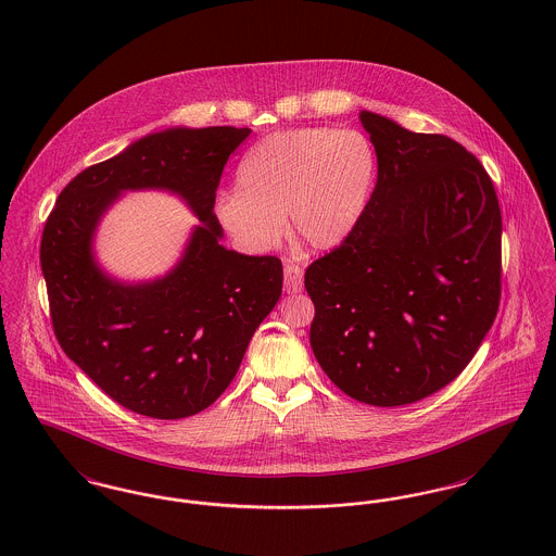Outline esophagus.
<instances>
[{
	"label": "esophagus",
	"mask_w": 556,
	"mask_h": 556,
	"mask_svg": "<svg viewBox=\"0 0 556 556\" xmlns=\"http://www.w3.org/2000/svg\"><path fill=\"white\" fill-rule=\"evenodd\" d=\"M286 291L288 293H298V291H302V286H304V270H302V266L293 265V263H288L286 265Z\"/></svg>",
	"instance_id": "esophagus-1"
}]
</instances>
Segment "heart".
I'll use <instances>...</instances> for the list:
<instances>
[{"label":"heart","instance_id":"1","mask_svg":"<svg viewBox=\"0 0 556 556\" xmlns=\"http://www.w3.org/2000/svg\"><path fill=\"white\" fill-rule=\"evenodd\" d=\"M377 179V154L358 131L304 127L270 132L238 166L239 189L214 200L220 227L252 254L291 233L315 252L342 248L361 227Z\"/></svg>","mask_w":556,"mask_h":556}]
</instances>
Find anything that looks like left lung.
<instances>
[{"instance_id":"obj_1","label":"left lung","mask_w":556,"mask_h":556,"mask_svg":"<svg viewBox=\"0 0 556 556\" xmlns=\"http://www.w3.org/2000/svg\"><path fill=\"white\" fill-rule=\"evenodd\" d=\"M377 186L356 233L306 268L311 345L350 397L402 406L469 365L501 304L503 216L481 162L446 135L363 110Z\"/></svg>"}]
</instances>
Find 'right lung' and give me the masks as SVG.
<instances>
[{
  "mask_svg": "<svg viewBox=\"0 0 556 556\" xmlns=\"http://www.w3.org/2000/svg\"><path fill=\"white\" fill-rule=\"evenodd\" d=\"M250 129H166L79 173L58 195L41 238L53 333L114 402L152 419L208 408L238 372L275 308L283 266L220 245L214 214L223 168ZM177 192L201 218L164 278L123 285L97 265L94 229L123 190Z\"/></svg>",
  "mask_w": 556,
  "mask_h": 556,
  "instance_id": "obj_1",
  "label": "right lung"
}]
</instances>
